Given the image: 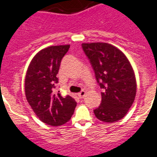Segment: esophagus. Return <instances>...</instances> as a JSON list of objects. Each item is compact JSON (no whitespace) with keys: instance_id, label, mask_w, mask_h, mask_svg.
Returning <instances> with one entry per match:
<instances>
[{"instance_id":"obj_1","label":"esophagus","mask_w":157,"mask_h":157,"mask_svg":"<svg viewBox=\"0 0 157 157\" xmlns=\"http://www.w3.org/2000/svg\"><path fill=\"white\" fill-rule=\"evenodd\" d=\"M85 94H86V91L82 90L80 91L79 93H78V96L79 98H84V96H85Z\"/></svg>"}]
</instances>
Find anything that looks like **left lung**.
I'll return each mask as SVG.
<instances>
[{
	"mask_svg": "<svg viewBox=\"0 0 157 157\" xmlns=\"http://www.w3.org/2000/svg\"><path fill=\"white\" fill-rule=\"evenodd\" d=\"M82 47L103 89L101 103L94 110V115L104 123L121 120L133 105L137 90L131 63L122 51L108 43H83Z\"/></svg>",
	"mask_w": 157,
	"mask_h": 157,
	"instance_id": "left-lung-1",
	"label": "left lung"
}]
</instances>
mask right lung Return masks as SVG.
Wrapping results in <instances>:
<instances>
[{
	"label": "right lung",
	"mask_w": 157,
	"mask_h": 157,
	"mask_svg": "<svg viewBox=\"0 0 157 157\" xmlns=\"http://www.w3.org/2000/svg\"><path fill=\"white\" fill-rule=\"evenodd\" d=\"M69 47L63 45L42 49L31 60L25 76L24 90L29 104L41 122L51 126L68 122L77 105L72 96L54 92L61 61Z\"/></svg>",
	"instance_id": "1"
}]
</instances>
